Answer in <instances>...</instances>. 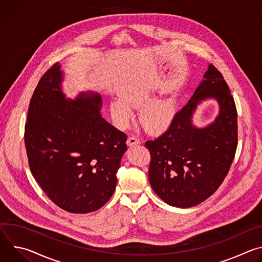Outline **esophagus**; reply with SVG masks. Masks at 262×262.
I'll use <instances>...</instances> for the list:
<instances>
[{
	"label": "esophagus",
	"instance_id": "34e87169",
	"mask_svg": "<svg viewBox=\"0 0 262 262\" xmlns=\"http://www.w3.org/2000/svg\"><path fill=\"white\" fill-rule=\"evenodd\" d=\"M126 143H127L128 146H133V145L139 144V143H140V140H139L136 136H130V137H128Z\"/></svg>",
	"mask_w": 262,
	"mask_h": 262
}]
</instances>
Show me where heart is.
Instances as JSON below:
<instances>
[{
	"mask_svg": "<svg viewBox=\"0 0 262 262\" xmlns=\"http://www.w3.org/2000/svg\"><path fill=\"white\" fill-rule=\"evenodd\" d=\"M151 93L147 88L130 86L122 91L121 97L116 96L111 101V112L116 123L125 127L133 117L132 107L140 108L141 122L151 132H162L168 128L175 116L176 101L173 97H163L149 100Z\"/></svg>",
	"mask_w": 262,
	"mask_h": 262,
	"instance_id": "b5f03b06",
	"label": "heart"
}]
</instances>
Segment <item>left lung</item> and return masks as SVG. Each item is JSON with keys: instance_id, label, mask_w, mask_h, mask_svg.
Here are the masks:
<instances>
[{"instance_id": "1", "label": "left lung", "mask_w": 262, "mask_h": 262, "mask_svg": "<svg viewBox=\"0 0 262 262\" xmlns=\"http://www.w3.org/2000/svg\"><path fill=\"white\" fill-rule=\"evenodd\" d=\"M169 128L145 143L151 156L148 177L156 194L171 206L188 208L206 200L229 172L237 147V112L222 73L212 65ZM213 98L220 105L215 121L192 124L196 105Z\"/></svg>"}]
</instances>
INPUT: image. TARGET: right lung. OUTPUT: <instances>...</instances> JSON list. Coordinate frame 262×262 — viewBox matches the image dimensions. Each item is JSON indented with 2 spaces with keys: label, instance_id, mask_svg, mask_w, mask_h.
<instances>
[{
  "label": "right lung",
  "instance_id": "obj_1",
  "mask_svg": "<svg viewBox=\"0 0 262 262\" xmlns=\"http://www.w3.org/2000/svg\"><path fill=\"white\" fill-rule=\"evenodd\" d=\"M54 64L32 95L25 144L31 172L48 197L72 213H88L114 194L127 136L101 117V97L68 99Z\"/></svg>",
  "mask_w": 262,
  "mask_h": 262
}]
</instances>
